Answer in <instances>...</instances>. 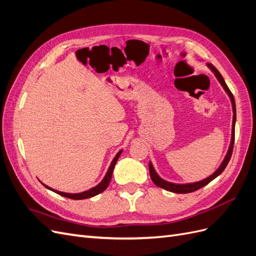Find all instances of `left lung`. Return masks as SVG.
<instances>
[{
  "instance_id": "1",
  "label": "left lung",
  "mask_w": 256,
  "mask_h": 256,
  "mask_svg": "<svg viewBox=\"0 0 256 256\" xmlns=\"http://www.w3.org/2000/svg\"><path fill=\"white\" fill-rule=\"evenodd\" d=\"M207 66L212 69V70L214 72V76H216V79L219 80V82L221 83V85L223 86V88L226 90V92L228 94L230 100H232V106H233V127H232V140H230V148H228V152L226 154V158H224L223 162L221 164V166L218 168V170L216 171L210 175L209 177L205 178V180H200V182H192V184H173V182H168L166 180H164L162 178H160L158 176V174L154 172V170L152 168V164L150 162V178L154 182V184L158 186V187L160 188H164L168 191H171V192H174V193H190V192H193V191H196L198 189H200L202 187H204V186H206L207 184L210 182L212 180H214V178L216 176H219L223 171L224 168H226L228 161L232 157V154H233V147H234V141H235V122H236V104H235V99H234V96L233 94H232V92L230 90V88H228V85L226 83V81H224L223 76H221V74L218 72V69H216L212 64L208 63Z\"/></svg>"
}]
</instances>
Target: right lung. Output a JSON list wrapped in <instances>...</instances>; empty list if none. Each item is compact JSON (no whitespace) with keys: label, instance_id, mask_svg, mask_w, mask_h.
<instances>
[{"label":"right lung","instance_id":"add662e5","mask_svg":"<svg viewBox=\"0 0 256 256\" xmlns=\"http://www.w3.org/2000/svg\"><path fill=\"white\" fill-rule=\"evenodd\" d=\"M120 154H122V150H120L118 154H116V156H115V158L113 159V161L111 162V166H110L109 170H108V172H106V174L104 180H102V182H100L99 184H97L96 187L92 188V189H90V190H88V191H84V192H81V193H74V194H72V193H65V192H60V191H58V190H54V189H51L50 187H48V186H46V184H42L46 188H48V189L52 190L53 192L58 193V194H60V196H62L68 198H72V200H84V198H92V196H95L99 194V193L104 192V191L108 188V186H109L110 180H111L112 174H113L114 166H115V164H116V162H118V158H120Z\"/></svg>","mask_w":256,"mask_h":256}]
</instances>
